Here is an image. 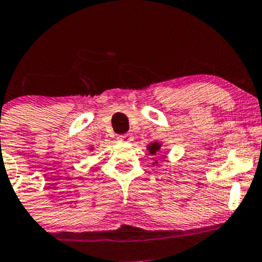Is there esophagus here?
Listing matches in <instances>:
<instances>
[{"label":"esophagus","mask_w":262,"mask_h":262,"mask_svg":"<svg viewBox=\"0 0 262 262\" xmlns=\"http://www.w3.org/2000/svg\"><path fill=\"white\" fill-rule=\"evenodd\" d=\"M118 140L119 141H123V143H130V141H133V135H132L130 133L119 135Z\"/></svg>","instance_id":"34e87169"}]
</instances>
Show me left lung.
<instances>
[{
	"instance_id": "left-lung-1",
	"label": "left lung",
	"mask_w": 262,
	"mask_h": 262,
	"mask_svg": "<svg viewBox=\"0 0 262 262\" xmlns=\"http://www.w3.org/2000/svg\"><path fill=\"white\" fill-rule=\"evenodd\" d=\"M161 148H162V143H160V141H152V143H150L149 145L146 146V149L149 150L150 154H152V155L158 154V152L161 150ZM155 164H158V161H155L154 165Z\"/></svg>"
}]
</instances>
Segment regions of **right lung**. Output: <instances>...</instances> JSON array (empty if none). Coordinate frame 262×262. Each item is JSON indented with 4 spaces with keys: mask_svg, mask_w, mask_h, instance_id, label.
Masks as SVG:
<instances>
[{
    "mask_svg": "<svg viewBox=\"0 0 262 262\" xmlns=\"http://www.w3.org/2000/svg\"><path fill=\"white\" fill-rule=\"evenodd\" d=\"M91 150H92V149H91Z\"/></svg>",
    "mask_w": 262,
    "mask_h": 262,
    "instance_id": "right-lung-1",
    "label": "right lung"
}]
</instances>
